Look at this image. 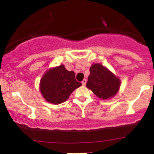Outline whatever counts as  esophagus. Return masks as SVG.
<instances>
[{
  "mask_svg": "<svg viewBox=\"0 0 154 154\" xmlns=\"http://www.w3.org/2000/svg\"><path fill=\"white\" fill-rule=\"evenodd\" d=\"M86 83H87V79H83V80H82V85H85Z\"/></svg>",
  "mask_w": 154,
  "mask_h": 154,
  "instance_id": "1",
  "label": "esophagus"
}]
</instances>
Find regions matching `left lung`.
<instances>
[{"label": "left lung", "mask_w": 154, "mask_h": 154, "mask_svg": "<svg viewBox=\"0 0 154 154\" xmlns=\"http://www.w3.org/2000/svg\"><path fill=\"white\" fill-rule=\"evenodd\" d=\"M90 72L87 88L102 100L114 98L121 85L119 77L100 63H93Z\"/></svg>", "instance_id": "1"}]
</instances>
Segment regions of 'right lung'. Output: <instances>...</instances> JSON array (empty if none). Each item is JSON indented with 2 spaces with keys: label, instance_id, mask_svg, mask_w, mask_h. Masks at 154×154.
<instances>
[{
  "label": "right lung",
  "instance_id": "add662e5",
  "mask_svg": "<svg viewBox=\"0 0 154 154\" xmlns=\"http://www.w3.org/2000/svg\"><path fill=\"white\" fill-rule=\"evenodd\" d=\"M81 85L75 79V72L68 71L61 64L50 68L42 76L40 92L47 102L60 104L66 101L72 92Z\"/></svg>",
  "mask_w": 154,
  "mask_h": 154
}]
</instances>
